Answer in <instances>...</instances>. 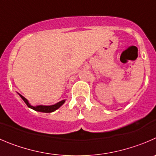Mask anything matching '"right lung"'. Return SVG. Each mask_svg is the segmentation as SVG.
I'll list each match as a JSON object with an SVG mask.
<instances>
[{"instance_id": "1", "label": "right lung", "mask_w": 156, "mask_h": 156, "mask_svg": "<svg viewBox=\"0 0 156 156\" xmlns=\"http://www.w3.org/2000/svg\"><path fill=\"white\" fill-rule=\"evenodd\" d=\"M20 96L21 97L23 100L24 102L26 103V104L27 105V107H30V108L33 109V110H36V111H40V112H43V113H51V112L55 111V110H57L58 108H59L62 105L65 103V100L63 101H60V102L57 103V104H54V105L52 106H43V105H39V106H36V107H33V106H31L30 104H29L28 101L24 97H23L22 95L20 94Z\"/></svg>"}]
</instances>
